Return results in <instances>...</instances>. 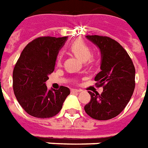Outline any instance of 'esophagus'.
<instances>
[{
	"label": "esophagus",
	"instance_id": "1",
	"mask_svg": "<svg viewBox=\"0 0 148 148\" xmlns=\"http://www.w3.org/2000/svg\"><path fill=\"white\" fill-rule=\"evenodd\" d=\"M80 91H81L80 89H76V88H72V89H71V92H79Z\"/></svg>",
	"mask_w": 148,
	"mask_h": 148
}]
</instances>
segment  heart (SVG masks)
I'll return each instance as SVG.
<instances>
[{
	"mask_svg": "<svg viewBox=\"0 0 148 148\" xmlns=\"http://www.w3.org/2000/svg\"><path fill=\"white\" fill-rule=\"evenodd\" d=\"M68 49L71 52L75 55L80 60L85 62L87 64H90L93 61V56L91 55V48L86 42L82 39H76L70 43ZM63 60V54L59 53L56 56V65L61 66Z\"/></svg>",
	"mask_w": 148,
	"mask_h": 148,
	"instance_id": "b5f03b06",
	"label": "heart"
}]
</instances>
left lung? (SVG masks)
Returning <instances> with one entry per match:
<instances>
[{
	"instance_id": "8db88e82",
	"label": "left lung",
	"mask_w": 148,
	"mask_h": 148,
	"mask_svg": "<svg viewBox=\"0 0 148 148\" xmlns=\"http://www.w3.org/2000/svg\"><path fill=\"white\" fill-rule=\"evenodd\" d=\"M101 53V72L94 80L97 87H103L101 94L88 91L91 100L84 111L92 119L109 120L127 106L135 86V68L127 51L107 36L87 35Z\"/></svg>"
}]
</instances>
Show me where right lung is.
<instances>
[{
  "label": "right lung",
  "mask_w": 148,
  "mask_h": 148,
  "mask_svg": "<svg viewBox=\"0 0 148 148\" xmlns=\"http://www.w3.org/2000/svg\"><path fill=\"white\" fill-rule=\"evenodd\" d=\"M67 37H38L23 49L13 72L15 97L23 110L38 119L52 118L62 109L69 88L48 90L45 82L54 72L59 50Z\"/></svg>",
  "instance_id": "add662e5"
}]
</instances>
